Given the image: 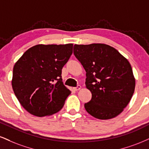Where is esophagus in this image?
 Returning <instances> with one entry per match:
<instances>
[{"label": "esophagus", "instance_id": "obj_1", "mask_svg": "<svg viewBox=\"0 0 149 149\" xmlns=\"http://www.w3.org/2000/svg\"><path fill=\"white\" fill-rule=\"evenodd\" d=\"M80 89H81V86L80 85H78L76 87H74V88H73V89H74L75 91H78L80 90Z\"/></svg>", "mask_w": 149, "mask_h": 149}]
</instances>
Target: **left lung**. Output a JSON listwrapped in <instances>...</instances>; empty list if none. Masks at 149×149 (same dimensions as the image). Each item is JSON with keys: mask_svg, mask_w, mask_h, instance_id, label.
<instances>
[{"mask_svg": "<svg viewBox=\"0 0 149 149\" xmlns=\"http://www.w3.org/2000/svg\"><path fill=\"white\" fill-rule=\"evenodd\" d=\"M73 54L85 70L86 87L92 92V99L85 103L86 111L103 120L119 115L130 102L135 87L128 60L104 44H75Z\"/></svg>", "mask_w": 149, "mask_h": 149, "instance_id": "obj_1", "label": "left lung"}]
</instances>
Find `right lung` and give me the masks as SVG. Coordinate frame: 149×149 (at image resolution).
Listing matches in <instances>:
<instances>
[{
	"label": "right lung",
	"mask_w": 149,
	"mask_h": 149,
	"mask_svg": "<svg viewBox=\"0 0 149 149\" xmlns=\"http://www.w3.org/2000/svg\"><path fill=\"white\" fill-rule=\"evenodd\" d=\"M72 53V44H38L27 50L14 64L12 89L29 113L49 116L64 106L71 92L61 75Z\"/></svg>",
	"instance_id": "1"
}]
</instances>
